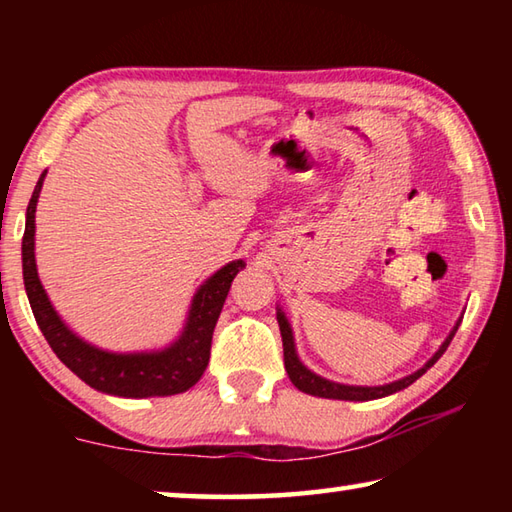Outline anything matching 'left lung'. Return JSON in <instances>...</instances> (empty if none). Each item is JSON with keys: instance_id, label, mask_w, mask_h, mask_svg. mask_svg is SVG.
<instances>
[{"instance_id": "left-lung-1", "label": "left lung", "mask_w": 512, "mask_h": 512, "mask_svg": "<svg viewBox=\"0 0 512 512\" xmlns=\"http://www.w3.org/2000/svg\"><path fill=\"white\" fill-rule=\"evenodd\" d=\"M277 323H280V334H282V348H284V368H287V375L291 379V384L298 388V391L307 393V395H316V397H325V400H350V402H368V400H379V397H386V395H393L397 391H402V388L411 386L415 379L422 377L424 372H427L433 363H436L440 357H443L447 345L452 343L454 334L458 325H461V318H458V323L454 325L452 332L445 339V343L440 345L438 352L433 354V357L424 363V366L413 372V375L404 377V379H397L393 384H384V386H348V384H336V381H329L318 377L316 372H311L307 366H302V361L298 359L296 354V343H293V332H291V325L287 316H284V311L277 307Z\"/></svg>"}]
</instances>
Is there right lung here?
<instances>
[{"instance_id":"obj_1","label":"right lung","mask_w":512,"mask_h":512,"mask_svg":"<svg viewBox=\"0 0 512 512\" xmlns=\"http://www.w3.org/2000/svg\"><path fill=\"white\" fill-rule=\"evenodd\" d=\"M45 176L47 171H42L27 207V228L22 237V273L33 316H36V323L51 350L94 391L117 397H164L185 393L203 377L207 361H210L216 320L221 316L232 280L246 264L237 259L207 277L201 289L194 293L183 334L169 348L126 354L101 350L97 345L83 341L63 323L40 284L33 250H36V205Z\"/></svg>"}]
</instances>
